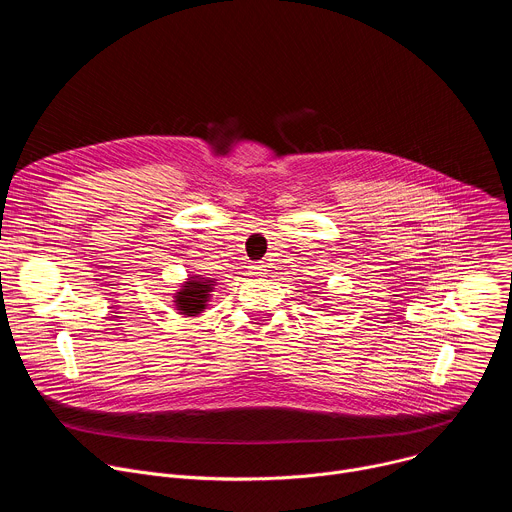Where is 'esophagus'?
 I'll return each mask as SVG.
<instances>
[{
  "label": "esophagus",
  "mask_w": 512,
  "mask_h": 512,
  "mask_svg": "<svg viewBox=\"0 0 512 512\" xmlns=\"http://www.w3.org/2000/svg\"><path fill=\"white\" fill-rule=\"evenodd\" d=\"M249 273L255 275V277H263V275H265V265L253 263V265H249Z\"/></svg>",
  "instance_id": "obj_1"
}]
</instances>
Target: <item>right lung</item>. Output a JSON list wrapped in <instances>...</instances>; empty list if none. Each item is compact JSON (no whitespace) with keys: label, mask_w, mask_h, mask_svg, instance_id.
<instances>
[{"label":"right lung","mask_w":512,"mask_h":512,"mask_svg":"<svg viewBox=\"0 0 512 512\" xmlns=\"http://www.w3.org/2000/svg\"><path fill=\"white\" fill-rule=\"evenodd\" d=\"M216 279L212 277H202V275H192L188 277L180 289H176V294L172 296L174 300V308L178 310V314H182L184 318H192L202 314L210 304L212 291H214Z\"/></svg>","instance_id":"right-lung-1"}]
</instances>
